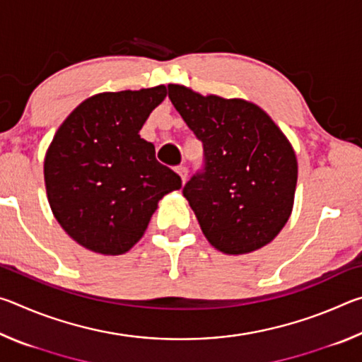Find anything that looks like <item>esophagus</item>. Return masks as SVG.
<instances>
[{
    "label": "esophagus",
    "instance_id": "esophagus-1",
    "mask_svg": "<svg viewBox=\"0 0 362 362\" xmlns=\"http://www.w3.org/2000/svg\"><path fill=\"white\" fill-rule=\"evenodd\" d=\"M177 170V174L180 175V179H182V182L185 183V180H187V177H188V169L185 168V166H179L175 169Z\"/></svg>",
    "mask_w": 362,
    "mask_h": 362
}]
</instances>
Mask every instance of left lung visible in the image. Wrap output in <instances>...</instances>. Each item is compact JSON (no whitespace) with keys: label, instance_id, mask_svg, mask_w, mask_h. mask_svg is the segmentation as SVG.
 <instances>
[{"label":"left lung","instance_id":"left-lung-1","mask_svg":"<svg viewBox=\"0 0 362 362\" xmlns=\"http://www.w3.org/2000/svg\"><path fill=\"white\" fill-rule=\"evenodd\" d=\"M169 99L203 142L204 166L183 187L214 247L240 255L272 243L293 206L297 158L273 119L243 99L169 84Z\"/></svg>","mask_w":362,"mask_h":362}]
</instances>
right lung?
Wrapping results in <instances>:
<instances>
[{
  "label": "right lung",
  "mask_w": 362,
  "mask_h": 362,
  "mask_svg": "<svg viewBox=\"0 0 362 362\" xmlns=\"http://www.w3.org/2000/svg\"><path fill=\"white\" fill-rule=\"evenodd\" d=\"M166 86L103 93L86 99L59 127L45 158L49 206L83 247L119 255L148 226L158 201L182 179L139 136L164 100Z\"/></svg>",
  "instance_id": "add662e5"
}]
</instances>
